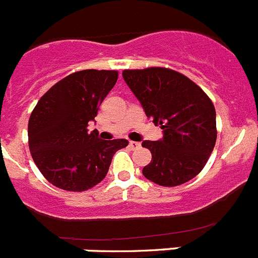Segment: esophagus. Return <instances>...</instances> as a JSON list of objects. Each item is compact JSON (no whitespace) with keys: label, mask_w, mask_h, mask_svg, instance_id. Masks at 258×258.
I'll return each instance as SVG.
<instances>
[{"label":"esophagus","mask_w":258,"mask_h":258,"mask_svg":"<svg viewBox=\"0 0 258 258\" xmlns=\"http://www.w3.org/2000/svg\"><path fill=\"white\" fill-rule=\"evenodd\" d=\"M129 147H131V149H133V150L140 149L141 143L140 142H133V141H131V142H129Z\"/></svg>","instance_id":"obj_1"}]
</instances>
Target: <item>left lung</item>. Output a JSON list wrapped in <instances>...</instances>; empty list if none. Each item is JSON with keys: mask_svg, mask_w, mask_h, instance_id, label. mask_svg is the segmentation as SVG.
<instances>
[{"mask_svg": "<svg viewBox=\"0 0 258 258\" xmlns=\"http://www.w3.org/2000/svg\"><path fill=\"white\" fill-rule=\"evenodd\" d=\"M122 77L146 116L163 129L161 140L142 142L152 155L143 175L166 187L192 179L206 166L217 140L216 109L208 95L169 68L125 70Z\"/></svg>", "mask_w": 258, "mask_h": 258, "instance_id": "left-lung-1", "label": "left lung"}]
</instances>
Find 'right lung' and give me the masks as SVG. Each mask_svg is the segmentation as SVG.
Here are the masks:
<instances>
[{
    "label": "right lung",
    "instance_id": "add662e5",
    "mask_svg": "<svg viewBox=\"0 0 258 258\" xmlns=\"http://www.w3.org/2000/svg\"><path fill=\"white\" fill-rule=\"evenodd\" d=\"M117 71L84 70L45 93L32 111L28 143L45 178L67 191H85L106 177L115 152L126 140L104 141L89 133L99 106L117 81Z\"/></svg>",
    "mask_w": 258,
    "mask_h": 258
}]
</instances>
